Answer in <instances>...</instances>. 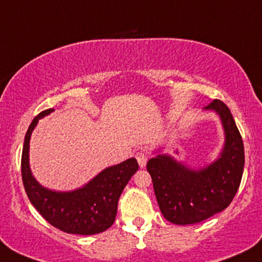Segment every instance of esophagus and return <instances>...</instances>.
Segmentation results:
<instances>
[{
    "mask_svg": "<svg viewBox=\"0 0 262 262\" xmlns=\"http://www.w3.org/2000/svg\"><path fill=\"white\" fill-rule=\"evenodd\" d=\"M135 158H137L138 160V164H139V166L143 169V167H145L146 162H148V155L144 154L143 151H138L137 154H135Z\"/></svg>",
    "mask_w": 262,
    "mask_h": 262,
    "instance_id": "1",
    "label": "esophagus"
}]
</instances>
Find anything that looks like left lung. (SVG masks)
I'll list each match as a JSON object with an SVG mask.
<instances>
[{
    "label": "left lung",
    "mask_w": 262,
    "mask_h": 262,
    "mask_svg": "<svg viewBox=\"0 0 262 262\" xmlns=\"http://www.w3.org/2000/svg\"><path fill=\"white\" fill-rule=\"evenodd\" d=\"M204 111L217 113L224 130V145L214 161L191 169L158 150L146 164L162 215L173 224H196L224 210L242 181L244 144L229 108L214 100Z\"/></svg>",
    "instance_id": "1"
}]
</instances>
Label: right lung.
<instances>
[{"label": "right lung", "mask_w": 262, "mask_h": 262, "mask_svg": "<svg viewBox=\"0 0 262 262\" xmlns=\"http://www.w3.org/2000/svg\"><path fill=\"white\" fill-rule=\"evenodd\" d=\"M54 110H47L33 119L27 130L22 151V179L29 201L53 227L70 234L93 235L114 223L118 200L132 176L139 169L134 158L106 167L91 181L73 191H54L41 186L29 166V141L39 119Z\"/></svg>", "instance_id": "obj_1"}]
</instances>
